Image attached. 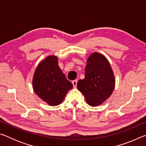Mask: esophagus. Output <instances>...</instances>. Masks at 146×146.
<instances>
[{
  "instance_id": "34e87169",
  "label": "esophagus",
  "mask_w": 146,
  "mask_h": 146,
  "mask_svg": "<svg viewBox=\"0 0 146 146\" xmlns=\"http://www.w3.org/2000/svg\"><path fill=\"white\" fill-rule=\"evenodd\" d=\"M77 82H78L77 80H75L72 81V84H73L74 88H76V84H77Z\"/></svg>"
}]
</instances>
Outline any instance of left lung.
<instances>
[{"label": "left lung", "mask_w": 146, "mask_h": 146, "mask_svg": "<svg viewBox=\"0 0 146 146\" xmlns=\"http://www.w3.org/2000/svg\"><path fill=\"white\" fill-rule=\"evenodd\" d=\"M85 78L79 80L78 90L91 106H100L111 95L115 88L114 73L104 55L94 52L89 56Z\"/></svg>", "instance_id": "left-lung-1"}]
</instances>
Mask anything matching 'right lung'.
Wrapping results in <instances>:
<instances>
[{"mask_svg":"<svg viewBox=\"0 0 146 146\" xmlns=\"http://www.w3.org/2000/svg\"><path fill=\"white\" fill-rule=\"evenodd\" d=\"M32 85L35 92L49 106L62 102L73 84L67 80L58 65V57L48 56L42 60L33 74Z\"/></svg>","mask_w":146,"mask_h":146,"instance_id":"1","label":"right lung"}]
</instances>
